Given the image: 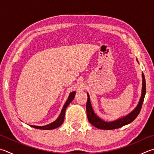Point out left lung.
Instances as JSON below:
<instances>
[{
	"label": "left lung",
	"mask_w": 154,
	"mask_h": 154,
	"mask_svg": "<svg viewBox=\"0 0 154 154\" xmlns=\"http://www.w3.org/2000/svg\"><path fill=\"white\" fill-rule=\"evenodd\" d=\"M138 61V60H137ZM142 93L140 100H139V104L137 106V107L131 112V113L127 114V116L122 117V118L117 119L116 121H111V122H106L103 121L102 119L99 118L96 114L94 113L92 108V106L90 102V97H89V94L88 93V101L86 104V111H87V116L89 122L100 129H104V130H112L116 129V128H121L125 125L132 122L135 120L137 116H138L141 109L142 104H143L145 92H146V84H145V79L144 74L142 72Z\"/></svg>",
	"instance_id": "obj_1"
}]
</instances>
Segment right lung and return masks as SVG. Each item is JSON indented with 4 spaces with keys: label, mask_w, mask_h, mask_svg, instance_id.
Instances as JSON below:
<instances>
[{
    "label": "right lung",
    "mask_w": 154,
    "mask_h": 154,
    "mask_svg": "<svg viewBox=\"0 0 154 154\" xmlns=\"http://www.w3.org/2000/svg\"><path fill=\"white\" fill-rule=\"evenodd\" d=\"M75 94H76V92L72 91L69 94V96L68 97V99H67V100H66V102H65V105L63 106V108L62 109V110H61V112L59 116L58 117V119L56 120L55 121L52 122V123L48 124V125H45V126L29 125L30 127H33L35 128H38V129H42V130H51V129H54V128H57L58 127H60V126L62 125L63 123V122H64L66 109V108H67V106H69L70 103H71L72 101V100L74 99Z\"/></svg>",
    "instance_id": "right-lung-1"
}]
</instances>
